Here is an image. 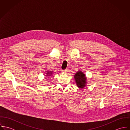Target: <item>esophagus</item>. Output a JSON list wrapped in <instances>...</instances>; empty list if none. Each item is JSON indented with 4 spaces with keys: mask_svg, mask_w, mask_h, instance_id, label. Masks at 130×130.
I'll return each instance as SVG.
<instances>
[{
    "mask_svg": "<svg viewBox=\"0 0 130 130\" xmlns=\"http://www.w3.org/2000/svg\"><path fill=\"white\" fill-rule=\"evenodd\" d=\"M68 71H69V70H68V69H67L66 70L62 71V72H63V73H67L68 72Z\"/></svg>",
    "mask_w": 130,
    "mask_h": 130,
    "instance_id": "obj_1",
    "label": "esophagus"
}]
</instances>
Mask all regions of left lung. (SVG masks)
<instances>
[{"instance_id": "left-lung-1", "label": "left lung", "mask_w": 130, "mask_h": 130, "mask_svg": "<svg viewBox=\"0 0 130 130\" xmlns=\"http://www.w3.org/2000/svg\"><path fill=\"white\" fill-rule=\"evenodd\" d=\"M74 78L78 88L83 89L87 86V77L85 74L81 71L78 70V71L75 73Z\"/></svg>"}]
</instances>
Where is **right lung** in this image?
<instances>
[{"instance_id":"add662e5","label":"right lung","mask_w":130,"mask_h":130,"mask_svg":"<svg viewBox=\"0 0 130 130\" xmlns=\"http://www.w3.org/2000/svg\"><path fill=\"white\" fill-rule=\"evenodd\" d=\"M53 73H54V72L53 71H46L45 76H46V77L47 76L48 77L50 76H51V75H52Z\"/></svg>"}]
</instances>
